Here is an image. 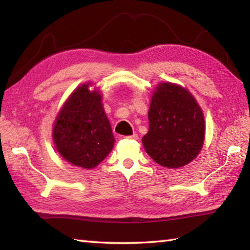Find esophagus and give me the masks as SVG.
<instances>
[{
  "instance_id": "esophagus-1",
  "label": "esophagus",
  "mask_w": 250,
  "mask_h": 250,
  "mask_svg": "<svg viewBox=\"0 0 250 250\" xmlns=\"http://www.w3.org/2000/svg\"><path fill=\"white\" fill-rule=\"evenodd\" d=\"M125 140H133V141H136L139 140V135L137 134H132V135H128V136H125Z\"/></svg>"
}]
</instances>
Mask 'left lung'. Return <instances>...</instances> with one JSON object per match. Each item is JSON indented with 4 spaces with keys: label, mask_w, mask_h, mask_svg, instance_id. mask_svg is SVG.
I'll use <instances>...</instances> for the list:
<instances>
[{
    "label": "left lung",
    "mask_w": 250,
    "mask_h": 250,
    "mask_svg": "<svg viewBox=\"0 0 250 250\" xmlns=\"http://www.w3.org/2000/svg\"><path fill=\"white\" fill-rule=\"evenodd\" d=\"M149 130L143 137L148 155L168 168L182 167L199 155L205 137L203 111L188 90L162 83L153 91Z\"/></svg>",
    "instance_id": "left-lung-1"
}]
</instances>
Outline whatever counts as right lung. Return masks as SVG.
Masks as SVG:
<instances>
[{"instance_id": "obj_1", "label": "right lung", "mask_w": 250, "mask_h": 250, "mask_svg": "<svg viewBox=\"0 0 250 250\" xmlns=\"http://www.w3.org/2000/svg\"><path fill=\"white\" fill-rule=\"evenodd\" d=\"M52 139L58 152L73 166L93 168L113 149L115 139L99 91L84 83L58 114Z\"/></svg>"}]
</instances>
